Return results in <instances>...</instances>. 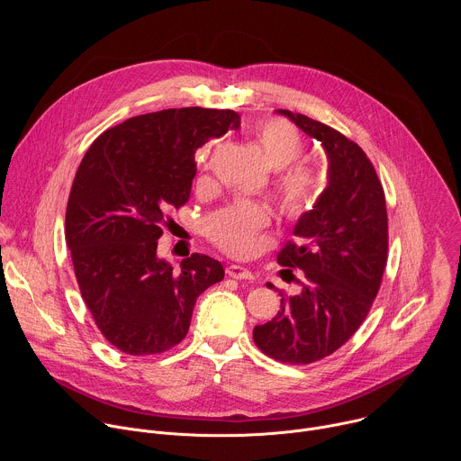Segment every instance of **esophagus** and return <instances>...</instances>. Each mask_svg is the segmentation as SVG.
<instances>
[{
    "label": "esophagus",
    "mask_w": 461,
    "mask_h": 461,
    "mask_svg": "<svg viewBox=\"0 0 461 461\" xmlns=\"http://www.w3.org/2000/svg\"><path fill=\"white\" fill-rule=\"evenodd\" d=\"M226 276L233 277V279H253V274L248 268H242V267H237V265L226 267Z\"/></svg>",
    "instance_id": "1"
}]
</instances>
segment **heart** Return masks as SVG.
<instances>
[{
    "label": "heart",
    "instance_id": "heart-1",
    "mask_svg": "<svg viewBox=\"0 0 461 461\" xmlns=\"http://www.w3.org/2000/svg\"><path fill=\"white\" fill-rule=\"evenodd\" d=\"M257 146L267 164L276 169L272 193L279 210L288 219H301L317 204L326 187L324 173L304 160V139L286 120L267 118L255 127ZM270 210L257 203H233L210 217L203 228L206 237L221 249L244 255L253 248L255 235L270 224Z\"/></svg>",
    "mask_w": 461,
    "mask_h": 461
}]
</instances>
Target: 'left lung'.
Wrapping results in <instances>:
<instances>
[{
	"label": "left lung",
	"mask_w": 461,
	"mask_h": 461,
	"mask_svg": "<svg viewBox=\"0 0 461 461\" xmlns=\"http://www.w3.org/2000/svg\"><path fill=\"white\" fill-rule=\"evenodd\" d=\"M279 113L322 144L330 184L277 253L281 267L304 272L303 290L279 292L281 310L253 328V341L281 363L308 365L341 348L368 315L386 267L388 217L381 180L356 142L301 113Z\"/></svg>",
	"instance_id": "1"
}]
</instances>
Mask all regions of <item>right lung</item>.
Returning <instances> with one entry per match:
<instances>
[{
	"instance_id": "add662e5",
	"label": "right lung",
	"mask_w": 461,
	"mask_h": 461,
	"mask_svg": "<svg viewBox=\"0 0 461 461\" xmlns=\"http://www.w3.org/2000/svg\"><path fill=\"white\" fill-rule=\"evenodd\" d=\"M239 123L231 109H164L109 127L84 155L65 240L82 299L120 352L171 350L189 330L196 297L224 279L221 262L201 253L173 270L157 257V240L167 212L189 199L196 149Z\"/></svg>"
}]
</instances>
